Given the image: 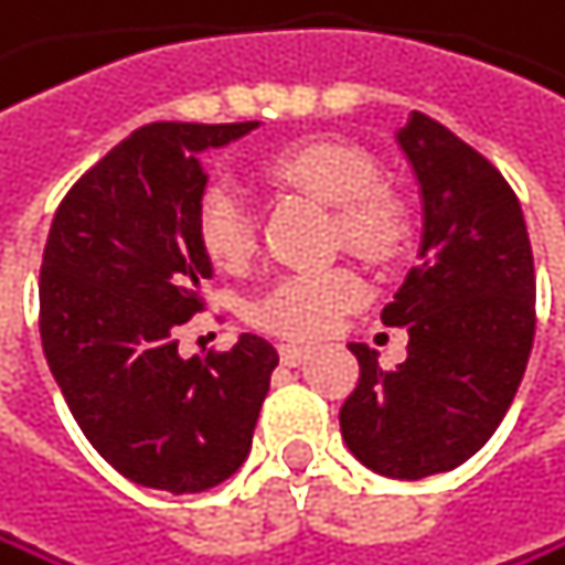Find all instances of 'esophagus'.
Here are the masks:
<instances>
[{
  "mask_svg": "<svg viewBox=\"0 0 565 565\" xmlns=\"http://www.w3.org/2000/svg\"><path fill=\"white\" fill-rule=\"evenodd\" d=\"M309 353H313V350H309V347H296V343H282V347H279V356H282V363H286V366H299V363H306V360H309Z\"/></svg>",
  "mask_w": 565,
  "mask_h": 565,
  "instance_id": "34e87169",
  "label": "esophagus"
}]
</instances>
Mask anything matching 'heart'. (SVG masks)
I'll use <instances>...</instances> for the list:
<instances>
[{"instance_id": "obj_1", "label": "heart", "mask_w": 565, "mask_h": 565, "mask_svg": "<svg viewBox=\"0 0 565 565\" xmlns=\"http://www.w3.org/2000/svg\"><path fill=\"white\" fill-rule=\"evenodd\" d=\"M266 174L309 199L333 205V235L353 256L384 263L397 256L407 222L394 194L381 184L377 161L340 140H302L269 158ZM194 232L205 256L222 269H238L256 248V218L232 181H212L199 209ZM363 299V282L353 269H317L279 279L252 302V320L286 340H320L333 330L337 317Z\"/></svg>"}]
</instances>
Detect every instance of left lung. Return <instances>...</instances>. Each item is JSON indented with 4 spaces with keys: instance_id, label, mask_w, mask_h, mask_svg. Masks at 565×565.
Wrapping results in <instances>:
<instances>
[{
    "instance_id": "obj_1",
    "label": "left lung",
    "mask_w": 565,
    "mask_h": 565,
    "mask_svg": "<svg viewBox=\"0 0 565 565\" xmlns=\"http://www.w3.org/2000/svg\"><path fill=\"white\" fill-rule=\"evenodd\" d=\"M397 148L420 191V248L381 320L407 327V360L384 371L350 343L360 381L340 431L371 471L417 482L468 461L502 425L535 337V269L515 191L482 154L417 110Z\"/></svg>"
}]
</instances>
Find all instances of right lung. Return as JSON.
Segmentation results:
<instances>
[{
	"label": "right lung",
	"instance_id": "1",
	"mask_svg": "<svg viewBox=\"0 0 565 565\" xmlns=\"http://www.w3.org/2000/svg\"><path fill=\"white\" fill-rule=\"evenodd\" d=\"M148 124L83 174L56 209L40 273V337L79 431L124 478L174 495L242 468L279 353L242 333L225 353L181 356L212 259L194 232L199 161L256 130Z\"/></svg>",
	"mask_w": 565,
	"mask_h": 565
}]
</instances>
